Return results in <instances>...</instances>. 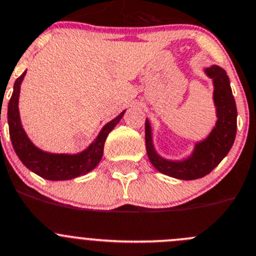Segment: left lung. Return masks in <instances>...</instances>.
<instances>
[{
	"label": "left lung",
	"instance_id": "8db88e82",
	"mask_svg": "<svg viewBox=\"0 0 256 256\" xmlns=\"http://www.w3.org/2000/svg\"><path fill=\"white\" fill-rule=\"evenodd\" d=\"M204 73L214 84V104L217 121L206 139L197 142L192 152L184 159L172 160L158 154L152 142V128L146 118L145 144L150 163L166 176L182 180H193L211 173L226 155L235 142L238 128V110L231 90L230 80L221 66H211Z\"/></svg>",
	"mask_w": 256,
	"mask_h": 256
}]
</instances>
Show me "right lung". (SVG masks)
<instances>
[{
	"label": "right lung",
	"mask_w": 256,
	"mask_h": 256,
	"mask_svg": "<svg viewBox=\"0 0 256 256\" xmlns=\"http://www.w3.org/2000/svg\"><path fill=\"white\" fill-rule=\"evenodd\" d=\"M26 70L16 80L14 84V92L8 102L7 108V121H8L10 138L18 159L24 166L35 174L48 180H68L86 176L98 166L104 155V146L108 134L114 126L120 122L125 111L121 112L114 120L107 122L102 128L92 144L83 152L77 154H56V152H44L32 144L28 139L21 124L20 112H18V97L20 88L25 77Z\"/></svg>",
	"instance_id": "add662e5"
}]
</instances>
